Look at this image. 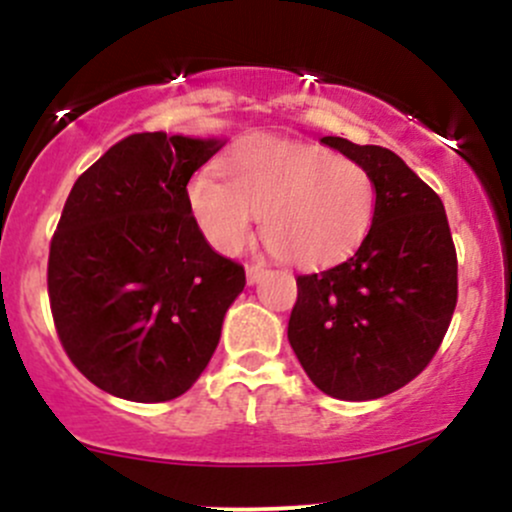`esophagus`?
Segmentation results:
<instances>
[{
  "mask_svg": "<svg viewBox=\"0 0 512 512\" xmlns=\"http://www.w3.org/2000/svg\"><path fill=\"white\" fill-rule=\"evenodd\" d=\"M247 284H257L262 277H265V267L262 265H247Z\"/></svg>",
  "mask_w": 512,
  "mask_h": 512,
  "instance_id": "esophagus-1",
  "label": "esophagus"
}]
</instances>
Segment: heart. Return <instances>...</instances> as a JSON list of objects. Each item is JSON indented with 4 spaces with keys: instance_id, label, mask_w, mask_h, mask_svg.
<instances>
[{
    "instance_id": "1",
    "label": "heart",
    "mask_w": 512,
    "mask_h": 512,
    "mask_svg": "<svg viewBox=\"0 0 512 512\" xmlns=\"http://www.w3.org/2000/svg\"><path fill=\"white\" fill-rule=\"evenodd\" d=\"M228 184L201 171L188 206L215 250L235 255L252 240L255 218L277 260L324 265L348 255L368 233L375 184L358 161L277 139L240 144L225 161Z\"/></svg>"
}]
</instances>
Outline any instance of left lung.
I'll use <instances>...</instances> for the list:
<instances>
[{
    "label": "left lung",
    "mask_w": 512,
    "mask_h": 512,
    "mask_svg": "<svg viewBox=\"0 0 512 512\" xmlns=\"http://www.w3.org/2000/svg\"><path fill=\"white\" fill-rule=\"evenodd\" d=\"M321 142L370 171L373 225L346 262L297 274L287 336L321 392L378 400L439 351L459 297L456 247L441 198L395 152L341 137Z\"/></svg>",
    "instance_id": "left-lung-1"
}]
</instances>
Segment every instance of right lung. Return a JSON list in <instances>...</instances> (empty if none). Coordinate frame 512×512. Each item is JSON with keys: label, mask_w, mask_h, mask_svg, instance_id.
I'll return each mask as SVG.
<instances>
[{"label": "right lung", "mask_w": 512, "mask_h": 512, "mask_svg": "<svg viewBox=\"0 0 512 512\" xmlns=\"http://www.w3.org/2000/svg\"><path fill=\"white\" fill-rule=\"evenodd\" d=\"M220 139L129 134L78 176L48 252V301L68 358L100 390L166 402L201 378L245 267L218 255L188 181Z\"/></svg>", "instance_id": "1"}]
</instances>
